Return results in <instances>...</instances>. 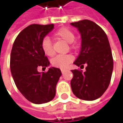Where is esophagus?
I'll return each mask as SVG.
<instances>
[{
  "label": "esophagus",
  "mask_w": 123,
  "mask_h": 123,
  "mask_svg": "<svg viewBox=\"0 0 123 123\" xmlns=\"http://www.w3.org/2000/svg\"><path fill=\"white\" fill-rule=\"evenodd\" d=\"M61 72L62 73H64L65 72V70H61Z\"/></svg>",
  "instance_id": "esophagus-1"
}]
</instances>
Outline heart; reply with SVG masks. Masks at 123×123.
I'll return each instance as SVG.
<instances>
[{
	"instance_id": "obj_1",
	"label": "heart",
	"mask_w": 123,
	"mask_h": 123,
	"mask_svg": "<svg viewBox=\"0 0 123 123\" xmlns=\"http://www.w3.org/2000/svg\"><path fill=\"white\" fill-rule=\"evenodd\" d=\"M54 37L57 39H61L66 42L67 43H72L75 40V35L73 32L67 28H61L57 31ZM41 48L44 54L47 56H53L54 50L50 40L48 37H45L41 43ZM73 61V56L70 55H58L52 59L51 64L54 67H57L61 69H65L69 64Z\"/></svg>"
}]
</instances>
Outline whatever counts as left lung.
I'll return each instance as SVG.
<instances>
[{
	"label": "left lung",
	"instance_id": "1",
	"mask_svg": "<svg viewBox=\"0 0 123 123\" xmlns=\"http://www.w3.org/2000/svg\"><path fill=\"white\" fill-rule=\"evenodd\" d=\"M81 36L80 54L73 63L87 65L86 71L71 70L70 86L73 94L84 100H94L103 95L108 87L113 70V59L108 38L95 23L83 20L71 23Z\"/></svg>",
	"mask_w": 123,
	"mask_h": 123
}]
</instances>
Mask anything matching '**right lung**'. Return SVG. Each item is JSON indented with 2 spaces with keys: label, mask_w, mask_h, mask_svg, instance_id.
<instances>
[{
  "label": "right lung",
  "mask_w": 123,
  "mask_h": 123,
  "mask_svg": "<svg viewBox=\"0 0 123 123\" xmlns=\"http://www.w3.org/2000/svg\"><path fill=\"white\" fill-rule=\"evenodd\" d=\"M54 28L53 24H32L15 38L11 54V71L15 86L30 102L42 104L55 95V87L61 76V70L50 67L40 73L39 67L46 68L50 62L41 48V43Z\"/></svg>",
  "instance_id": "right-lung-1"
}]
</instances>
